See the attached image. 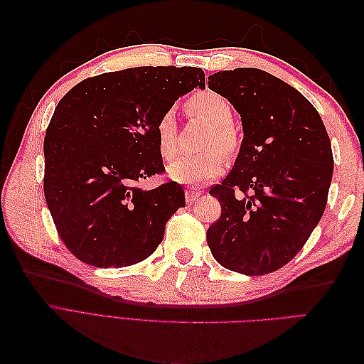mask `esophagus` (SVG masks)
Instances as JSON below:
<instances>
[{"mask_svg": "<svg viewBox=\"0 0 364 364\" xmlns=\"http://www.w3.org/2000/svg\"><path fill=\"white\" fill-rule=\"evenodd\" d=\"M202 196V191L199 188H186L185 191V199L188 203H194L197 200V197Z\"/></svg>", "mask_w": 364, "mask_h": 364, "instance_id": "obj_1", "label": "esophagus"}]
</instances>
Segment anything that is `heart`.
<instances>
[{
    "instance_id": "1",
    "label": "heart",
    "mask_w": 364,
    "mask_h": 364,
    "mask_svg": "<svg viewBox=\"0 0 364 364\" xmlns=\"http://www.w3.org/2000/svg\"><path fill=\"white\" fill-rule=\"evenodd\" d=\"M190 112L203 118L214 126V132L208 138L206 147H218L223 151H232L237 146V138L232 124V106L226 97L214 91H203L193 95L188 100ZM156 139L159 150L164 156H171L178 141V124L176 115L168 109L156 121ZM225 158L218 150H209L199 155L176 156L167 165V176L178 183L200 185L215 179L222 173Z\"/></svg>"
}]
</instances>
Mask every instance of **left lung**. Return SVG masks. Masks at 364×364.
Here are the masks:
<instances>
[{
    "mask_svg": "<svg viewBox=\"0 0 364 364\" xmlns=\"http://www.w3.org/2000/svg\"><path fill=\"white\" fill-rule=\"evenodd\" d=\"M208 79L243 124L232 170L209 190L222 215L208 229V246L229 270L272 273L296 257L321 222L334 170L331 141L316 107L278 77L237 68Z\"/></svg>",
    "mask_w": 364,
    "mask_h": 364,
    "instance_id": "left-lung-1",
    "label": "left lung"
}]
</instances>
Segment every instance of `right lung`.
<instances>
[{"label":"right lung","instance_id":"right-lung-1","mask_svg":"<svg viewBox=\"0 0 364 364\" xmlns=\"http://www.w3.org/2000/svg\"><path fill=\"white\" fill-rule=\"evenodd\" d=\"M197 86L200 68L136 67L86 79L59 102L43 141V193L74 257L118 269L159 246L185 193L176 182L138 183L164 171L158 118Z\"/></svg>","mask_w":364,"mask_h":364}]
</instances>
